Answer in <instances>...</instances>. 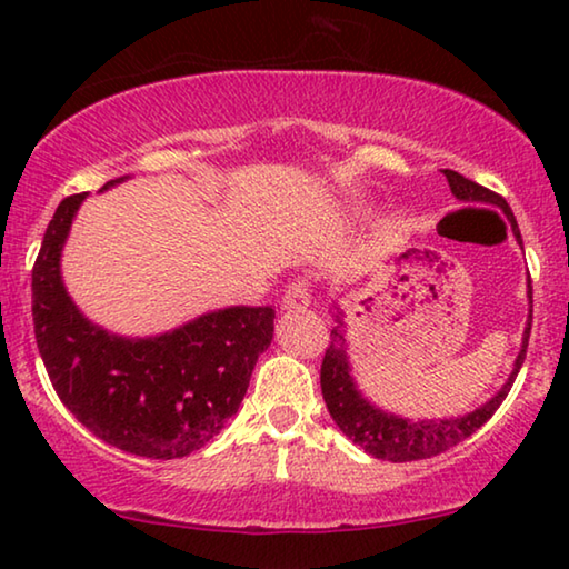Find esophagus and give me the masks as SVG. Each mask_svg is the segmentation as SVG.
Returning a JSON list of instances; mask_svg holds the SVG:
<instances>
[{
    "label": "esophagus",
    "instance_id": "obj_1",
    "mask_svg": "<svg viewBox=\"0 0 569 569\" xmlns=\"http://www.w3.org/2000/svg\"><path fill=\"white\" fill-rule=\"evenodd\" d=\"M308 306H311V288H308L306 281H298L286 291L281 311H306Z\"/></svg>",
    "mask_w": 569,
    "mask_h": 569
}]
</instances>
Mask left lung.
Masks as SVG:
<instances>
[{
  "label": "left lung",
  "mask_w": 569,
  "mask_h": 569,
  "mask_svg": "<svg viewBox=\"0 0 569 569\" xmlns=\"http://www.w3.org/2000/svg\"><path fill=\"white\" fill-rule=\"evenodd\" d=\"M449 180L451 196L459 203H477V206H495L505 213L509 228L517 246L522 248V236H519L517 220L512 208L507 206L505 198H499L497 192L481 188L479 182H471L465 176H459L455 170H445ZM527 301L529 313L522 333V346H519L517 359L512 363L507 381L499 387L497 393H492L485 403H479L477 409L457 413V417H423V419H409L401 413L387 411L379 403H373L356 383L353 369H351V356H349V341H346V311L339 301L331 303V316L336 326L331 329V343L326 349L323 363H321V391L323 401L329 407V413L346 437L353 445H359L366 455L387 459V461H417L437 457L449 447H457L459 441L475 435L477 429L492 419V413L499 409V403L507 399L509 389L517 379L519 369H522L525 356H527V341L529 329H532V283L527 278Z\"/></svg>",
  "instance_id": "left-lung-1"
}]
</instances>
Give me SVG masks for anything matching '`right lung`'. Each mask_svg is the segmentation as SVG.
<instances>
[{"label": "right lung", "instance_id": "right-lung-1", "mask_svg": "<svg viewBox=\"0 0 569 569\" xmlns=\"http://www.w3.org/2000/svg\"><path fill=\"white\" fill-rule=\"evenodd\" d=\"M130 176L110 180V190ZM88 192L64 198L32 271L37 349L67 409L94 437L150 459H178L238 411L253 366L273 341L271 306H226L156 336L90 321L62 278V250Z\"/></svg>", "mask_w": 569, "mask_h": 569}]
</instances>
